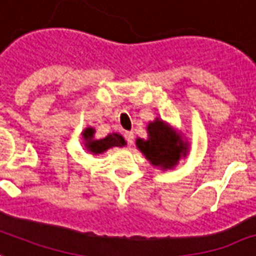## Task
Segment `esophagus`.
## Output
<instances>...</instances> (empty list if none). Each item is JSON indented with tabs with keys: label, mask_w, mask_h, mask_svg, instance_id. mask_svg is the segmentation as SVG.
<instances>
[{
	"label": "esophagus",
	"mask_w": 256,
	"mask_h": 256,
	"mask_svg": "<svg viewBox=\"0 0 256 256\" xmlns=\"http://www.w3.org/2000/svg\"><path fill=\"white\" fill-rule=\"evenodd\" d=\"M124 138H126L128 145H132V141H134V134L132 132H124Z\"/></svg>",
	"instance_id": "obj_1"
}]
</instances>
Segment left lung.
<instances>
[{
	"label": "left lung",
	"mask_w": 256,
	"mask_h": 256,
	"mask_svg": "<svg viewBox=\"0 0 256 256\" xmlns=\"http://www.w3.org/2000/svg\"><path fill=\"white\" fill-rule=\"evenodd\" d=\"M146 132L148 138H136V145L154 168L174 169L178 161L189 153V142L182 132L158 116L148 124Z\"/></svg>",
	"instance_id": "obj_1"
}]
</instances>
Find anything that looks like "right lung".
I'll return each mask as SVG.
<instances>
[{"mask_svg":"<svg viewBox=\"0 0 256 256\" xmlns=\"http://www.w3.org/2000/svg\"><path fill=\"white\" fill-rule=\"evenodd\" d=\"M82 138H83V144H84L86 150L94 156H99L107 152L111 148H122L126 145L124 138L118 132H111L104 138L96 140L95 138V128L88 126L82 132Z\"/></svg>","mask_w":256,"mask_h":256,"instance_id":"add662e5","label":"right lung"}]
</instances>
